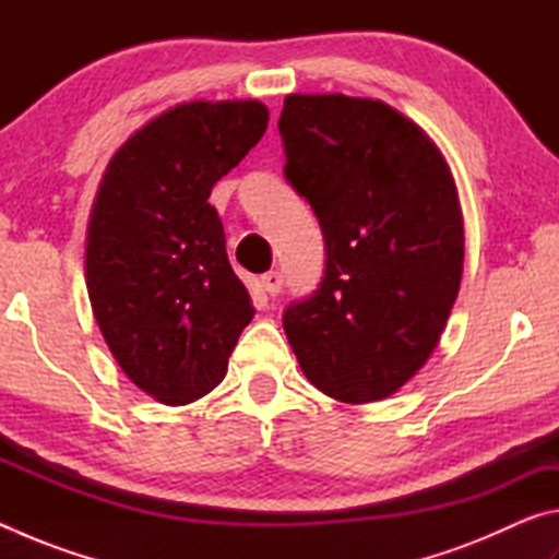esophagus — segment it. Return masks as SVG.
Returning a JSON list of instances; mask_svg holds the SVG:
<instances>
[{"label": "esophagus", "instance_id": "obj_1", "mask_svg": "<svg viewBox=\"0 0 559 559\" xmlns=\"http://www.w3.org/2000/svg\"><path fill=\"white\" fill-rule=\"evenodd\" d=\"M261 286H263V290L269 293V296H278L281 288H283V276H281L278 271L263 273V276H261Z\"/></svg>", "mask_w": 559, "mask_h": 559}]
</instances>
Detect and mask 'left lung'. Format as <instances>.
Here are the masks:
<instances>
[{"label": "left lung", "instance_id": "1", "mask_svg": "<svg viewBox=\"0 0 559 559\" xmlns=\"http://www.w3.org/2000/svg\"><path fill=\"white\" fill-rule=\"evenodd\" d=\"M286 179L325 236V276L283 313L302 374L345 404L394 394L427 365L456 302L463 214L447 157L372 98L290 93Z\"/></svg>", "mask_w": 559, "mask_h": 559}]
</instances>
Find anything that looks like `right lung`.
I'll return each mask as SVG.
<instances>
[{
	"instance_id": "right-lung-1",
	"label": "right lung",
	"mask_w": 559,
	"mask_h": 559,
	"mask_svg": "<svg viewBox=\"0 0 559 559\" xmlns=\"http://www.w3.org/2000/svg\"><path fill=\"white\" fill-rule=\"evenodd\" d=\"M266 128L259 100L179 103L103 173L86 231L91 308L120 370L163 404L210 394L253 318L210 194Z\"/></svg>"
}]
</instances>
